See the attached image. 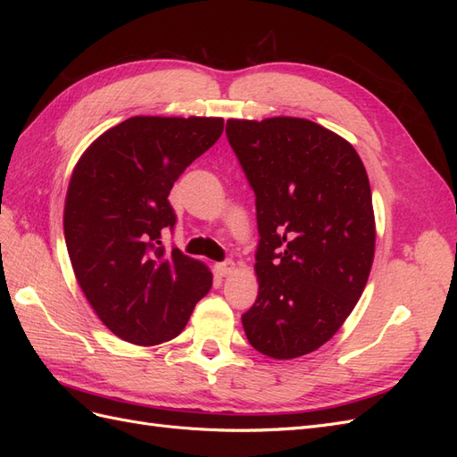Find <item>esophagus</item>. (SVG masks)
<instances>
[{"label":"esophagus","mask_w":457,"mask_h":457,"mask_svg":"<svg viewBox=\"0 0 457 457\" xmlns=\"http://www.w3.org/2000/svg\"><path fill=\"white\" fill-rule=\"evenodd\" d=\"M232 269H234V261H230V259H227V261H220V262H217V265H215V272H217L219 276H227V274H230V272H232Z\"/></svg>","instance_id":"esophagus-1"}]
</instances>
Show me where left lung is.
<instances>
[{"label":"left lung","instance_id":"obj_1","mask_svg":"<svg viewBox=\"0 0 457 457\" xmlns=\"http://www.w3.org/2000/svg\"><path fill=\"white\" fill-rule=\"evenodd\" d=\"M227 139L255 192L259 295L242 314L247 341L276 361L309 354L368 282L376 220L364 163L303 118L228 120Z\"/></svg>","mask_w":457,"mask_h":457}]
</instances>
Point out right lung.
Wrapping results in <instances>:
<instances>
[{
  "label": "right lung",
  "mask_w": 457,
  "mask_h": 457,
  "mask_svg": "<svg viewBox=\"0 0 457 457\" xmlns=\"http://www.w3.org/2000/svg\"><path fill=\"white\" fill-rule=\"evenodd\" d=\"M220 133V118L135 116L76 163L64 204L68 255L93 311L123 341L177 337L210 292L204 262L168 250L162 237L177 223L173 183Z\"/></svg>",
  "instance_id": "obj_1"
}]
</instances>
